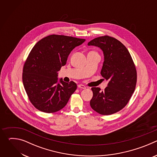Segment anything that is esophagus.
<instances>
[{
  "instance_id": "34e87169",
  "label": "esophagus",
  "mask_w": 157,
  "mask_h": 157,
  "mask_svg": "<svg viewBox=\"0 0 157 157\" xmlns=\"http://www.w3.org/2000/svg\"><path fill=\"white\" fill-rule=\"evenodd\" d=\"M78 87H79V88H81V89H86V87L84 86V85H83V84H78Z\"/></svg>"
}]
</instances>
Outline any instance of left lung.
I'll use <instances>...</instances> for the list:
<instances>
[{
  "label": "left lung",
  "instance_id": "1",
  "mask_svg": "<svg viewBox=\"0 0 157 157\" xmlns=\"http://www.w3.org/2000/svg\"><path fill=\"white\" fill-rule=\"evenodd\" d=\"M87 44L102 50L104 61L101 75L109 81L103 91L99 87L91 88L93 96L90 101L91 107L101 115L116 113L127 104L135 91L136 66L127 48L113 37L99 36Z\"/></svg>",
  "mask_w": 157,
  "mask_h": 157
}]
</instances>
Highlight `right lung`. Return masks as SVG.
Returning <instances> with one entry per match:
<instances>
[{"mask_svg":"<svg viewBox=\"0 0 157 157\" xmlns=\"http://www.w3.org/2000/svg\"><path fill=\"white\" fill-rule=\"evenodd\" d=\"M85 40L51 35L35 44L24 64L22 81L30 101L38 110L53 113L68 103L77 85L58 80V71L66 64L71 52Z\"/></svg>","mask_w":157,"mask_h":157,"instance_id":"right-lung-1","label":"right lung"}]
</instances>
